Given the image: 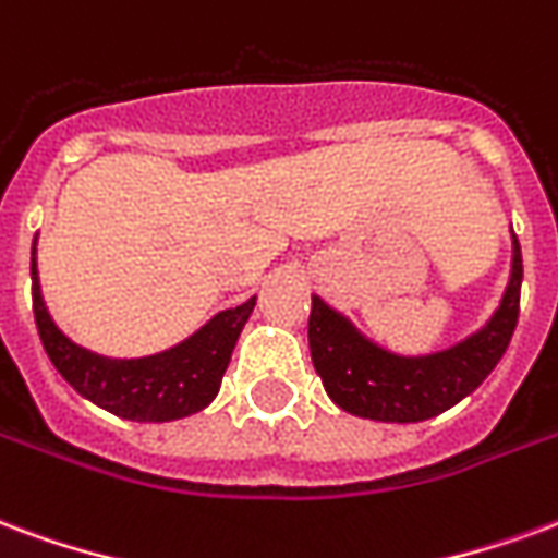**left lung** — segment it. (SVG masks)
Here are the masks:
<instances>
[{
  "label": "left lung",
  "instance_id": "8db88e82",
  "mask_svg": "<svg viewBox=\"0 0 558 558\" xmlns=\"http://www.w3.org/2000/svg\"><path fill=\"white\" fill-rule=\"evenodd\" d=\"M518 234L511 231V274L494 315L451 348L434 353H396L368 339L348 315L312 294L308 351L327 396L353 416L374 422H425L475 392L502 360L520 315Z\"/></svg>",
  "mask_w": 558,
  "mask_h": 558
}]
</instances>
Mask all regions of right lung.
Returning <instances> with one entry per match:
<instances>
[{
	"label": "right lung",
	"instance_id": "add662e5",
	"mask_svg": "<svg viewBox=\"0 0 558 558\" xmlns=\"http://www.w3.org/2000/svg\"><path fill=\"white\" fill-rule=\"evenodd\" d=\"M32 306L44 351L64 380L97 408L130 422H172L205 410L219 392L255 296L222 308L205 327L148 356H104L68 339L44 303L38 279V234L32 243Z\"/></svg>",
	"mask_w": 558,
	"mask_h": 558
}]
</instances>
